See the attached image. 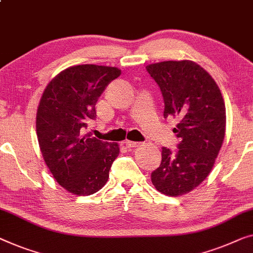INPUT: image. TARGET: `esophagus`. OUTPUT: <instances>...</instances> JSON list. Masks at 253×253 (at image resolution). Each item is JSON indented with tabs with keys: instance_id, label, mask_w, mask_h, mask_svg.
<instances>
[{
	"instance_id": "obj_1",
	"label": "esophagus",
	"mask_w": 253,
	"mask_h": 253,
	"mask_svg": "<svg viewBox=\"0 0 253 253\" xmlns=\"http://www.w3.org/2000/svg\"><path fill=\"white\" fill-rule=\"evenodd\" d=\"M124 144H126V147H135V146L140 145V142L131 141V140H126V141H124Z\"/></svg>"
}]
</instances>
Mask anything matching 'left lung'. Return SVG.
<instances>
[{"instance_id":"8db88e82","label":"left lung","mask_w":253,"mask_h":253,"mask_svg":"<svg viewBox=\"0 0 253 253\" xmlns=\"http://www.w3.org/2000/svg\"><path fill=\"white\" fill-rule=\"evenodd\" d=\"M146 69L162 92L164 118L179 120L173 129L178 149L162 148L152 182L164 195L179 196L197 187L213 168L225 137L224 98L211 75L194 61H162Z\"/></svg>"}]
</instances>
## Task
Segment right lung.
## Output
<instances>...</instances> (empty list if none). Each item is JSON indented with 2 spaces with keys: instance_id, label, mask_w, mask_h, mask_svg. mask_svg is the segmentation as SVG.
I'll list each match as a JSON object with an SVG mask.
<instances>
[{
  "instance_id": "1",
  "label": "right lung",
  "mask_w": 253,
  "mask_h": 253,
  "mask_svg": "<svg viewBox=\"0 0 253 253\" xmlns=\"http://www.w3.org/2000/svg\"><path fill=\"white\" fill-rule=\"evenodd\" d=\"M120 75L116 67L73 66L42 94L36 115L40 148L54 179L69 193L91 195L108 180L119 145L86 137L83 130L96 120V104L106 86Z\"/></svg>"
}]
</instances>
